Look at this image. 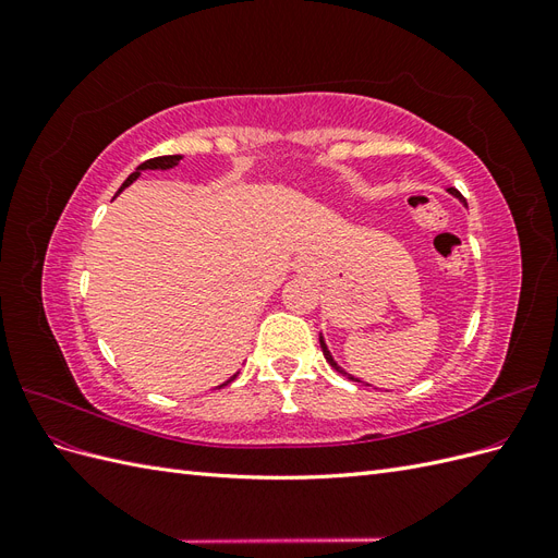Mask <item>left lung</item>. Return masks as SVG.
<instances>
[{"label": "left lung", "mask_w": 558, "mask_h": 558, "mask_svg": "<svg viewBox=\"0 0 558 558\" xmlns=\"http://www.w3.org/2000/svg\"><path fill=\"white\" fill-rule=\"evenodd\" d=\"M449 193H451L456 199H461L463 205H465V199H463V195H461L459 191H456V189H449ZM318 342H320V349H324V356H326V361L337 369V373H340V375H347L349 379H356L353 375H349L342 365H337V361L332 359V353H330V349H328V344H326V340H324V332H318ZM356 381H361V379H356ZM367 386H369V384H367Z\"/></svg>", "instance_id": "8db88e82"}]
</instances>
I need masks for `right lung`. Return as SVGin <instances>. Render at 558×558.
<instances>
[{"mask_svg": "<svg viewBox=\"0 0 558 558\" xmlns=\"http://www.w3.org/2000/svg\"><path fill=\"white\" fill-rule=\"evenodd\" d=\"M181 162V156H162V158H154V160H146V162H142L140 167H137V170H134L128 179H125V183L121 185V189H118V193H123L125 189H128V185L132 183V181H137L140 179V174L142 172H148V170H158V172H165V170H174V167ZM116 193V195H118ZM238 375H240V369H238V373H234L228 381H223L221 386H216V388H223V386H228L230 381H234V379H238Z\"/></svg>", "mask_w": 558, "mask_h": 558, "instance_id": "right-lung-1", "label": "right lung"}]
</instances>
